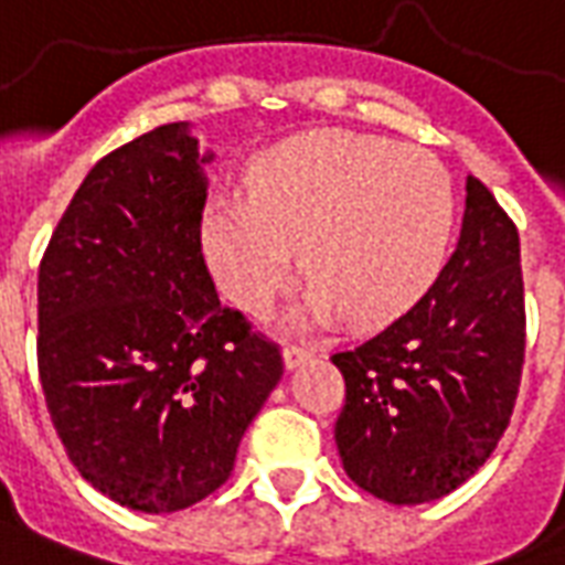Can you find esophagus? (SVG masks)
<instances>
[{"label":"esophagus","instance_id":"34e87169","mask_svg":"<svg viewBox=\"0 0 565 565\" xmlns=\"http://www.w3.org/2000/svg\"><path fill=\"white\" fill-rule=\"evenodd\" d=\"M315 356V350L311 347H302V344H287L284 347V365L287 367H299L302 362Z\"/></svg>","mask_w":565,"mask_h":565}]
</instances>
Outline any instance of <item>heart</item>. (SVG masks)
Here are the masks:
<instances>
[{
    "instance_id": "obj_1",
    "label": "heart",
    "mask_w": 565,
    "mask_h": 565,
    "mask_svg": "<svg viewBox=\"0 0 565 565\" xmlns=\"http://www.w3.org/2000/svg\"><path fill=\"white\" fill-rule=\"evenodd\" d=\"M245 194L209 203L203 254L248 315H266L305 266L315 278L305 317L386 326L428 294L452 242L449 170L437 154L383 137L284 140L248 167Z\"/></svg>"
}]
</instances>
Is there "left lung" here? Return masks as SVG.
<instances>
[{"mask_svg": "<svg viewBox=\"0 0 565 565\" xmlns=\"http://www.w3.org/2000/svg\"><path fill=\"white\" fill-rule=\"evenodd\" d=\"M524 344L515 221L467 177L461 239L431 290L383 332L332 353L347 392L335 422L347 476L395 505L467 482L509 428Z\"/></svg>", "mask_w": 565, "mask_h": 565, "instance_id": "obj_1", "label": "left lung"}]
</instances>
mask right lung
I'll list each match as a JSON object with an SVG mask.
<instances>
[{
	"mask_svg": "<svg viewBox=\"0 0 565 565\" xmlns=\"http://www.w3.org/2000/svg\"><path fill=\"white\" fill-rule=\"evenodd\" d=\"M206 158L185 122L92 167L38 266V380L68 461L164 515L227 482L281 347L221 305L203 257Z\"/></svg>",
	"mask_w": 565,
	"mask_h": 565,
	"instance_id": "right-lung-1",
	"label": "right lung"
}]
</instances>
